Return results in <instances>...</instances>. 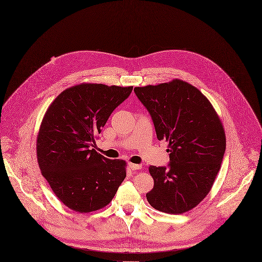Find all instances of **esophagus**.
<instances>
[{"label": "esophagus", "instance_id": "esophagus-1", "mask_svg": "<svg viewBox=\"0 0 262 262\" xmlns=\"http://www.w3.org/2000/svg\"><path fill=\"white\" fill-rule=\"evenodd\" d=\"M128 166L130 167V169H141L142 168V164H136V163H132L129 162L128 163Z\"/></svg>", "mask_w": 262, "mask_h": 262}]
</instances>
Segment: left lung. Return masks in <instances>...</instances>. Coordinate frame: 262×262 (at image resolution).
<instances>
[{
    "label": "left lung",
    "instance_id": "obj_1",
    "mask_svg": "<svg viewBox=\"0 0 262 262\" xmlns=\"http://www.w3.org/2000/svg\"><path fill=\"white\" fill-rule=\"evenodd\" d=\"M134 91L152 117L157 139L168 142V167L149 166L154 186L147 201L163 213L188 212L208 195L220 169L226 147L222 122L210 101L186 81Z\"/></svg>",
    "mask_w": 262,
    "mask_h": 262
}]
</instances>
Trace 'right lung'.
<instances>
[{
	"mask_svg": "<svg viewBox=\"0 0 262 262\" xmlns=\"http://www.w3.org/2000/svg\"><path fill=\"white\" fill-rule=\"evenodd\" d=\"M133 86L81 83L50 104L37 136V158L43 177L69 209L90 213L106 207L126 177V161L109 159L94 148L114 109Z\"/></svg>",
	"mask_w": 262,
	"mask_h": 262,
	"instance_id": "right-lung-1",
	"label": "right lung"
}]
</instances>
